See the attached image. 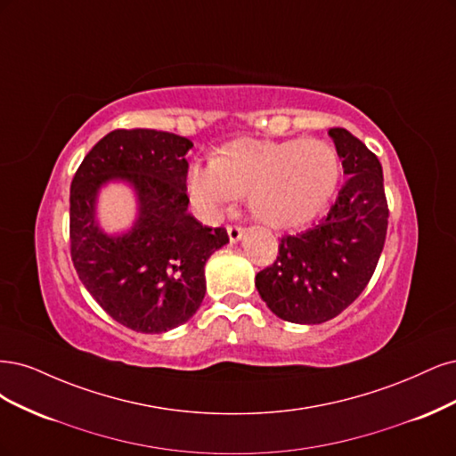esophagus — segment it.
<instances>
[{
  "mask_svg": "<svg viewBox=\"0 0 456 456\" xmlns=\"http://www.w3.org/2000/svg\"><path fill=\"white\" fill-rule=\"evenodd\" d=\"M244 232H246V229L244 227H240V225H229L227 227V234H229V240L234 244V242H239L242 237H244Z\"/></svg>",
  "mask_w": 456,
  "mask_h": 456,
  "instance_id": "34e87169",
  "label": "esophagus"
}]
</instances>
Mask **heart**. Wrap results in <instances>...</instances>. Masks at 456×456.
<instances>
[{"mask_svg":"<svg viewBox=\"0 0 456 456\" xmlns=\"http://www.w3.org/2000/svg\"><path fill=\"white\" fill-rule=\"evenodd\" d=\"M339 178V155L322 140L239 138L225 143L212 165L189 168L187 191L207 217L246 197L259 222L289 229L326 208Z\"/></svg>","mask_w":456,"mask_h":456,"instance_id":"obj_1","label":"heart"}]
</instances>
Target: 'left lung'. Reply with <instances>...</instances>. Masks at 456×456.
<instances>
[{
  "label": "left lung",
  "instance_id": "obj_1",
  "mask_svg": "<svg viewBox=\"0 0 456 456\" xmlns=\"http://www.w3.org/2000/svg\"><path fill=\"white\" fill-rule=\"evenodd\" d=\"M346 182L328 216L278 244L256 288L271 311L293 324H322L354 303L371 281L383 252L388 204L383 167L346 128H330Z\"/></svg>",
  "mask_w": 456,
  "mask_h": 456
}]
</instances>
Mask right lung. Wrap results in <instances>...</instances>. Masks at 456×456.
Returning a JSON list of instances; mask_svg holds the SVG:
<instances>
[{
	"label": "right lung",
	"mask_w": 456,
	"mask_h": 456,
	"mask_svg": "<svg viewBox=\"0 0 456 456\" xmlns=\"http://www.w3.org/2000/svg\"><path fill=\"white\" fill-rule=\"evenodd\" d=\"M193 142L151 128H119L86 153L69 189L71 261L96 303L140 333H163L193 316L207 293L204 265L229 242L187 212V151ZM128 181L139 217L123 235L95 222L102 184Z\"/></svg>",
	"instance_id": "obj_1"
}]
</instances>
